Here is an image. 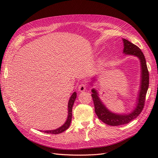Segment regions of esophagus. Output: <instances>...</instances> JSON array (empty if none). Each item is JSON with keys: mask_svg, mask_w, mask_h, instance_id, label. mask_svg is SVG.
Segmentation results:
<instances>
[{"mask_svg": "<svg viewBox=\"0 0 158 158\" xmlns=\"http://www.w3.org/2000/svg\"><path fill=\"white\" fill-rule=\"evenodd\" d=\"M85 89H86V85H85V84H81L79 86H78V91L79 92H84V91H85Z\"/></svg>", "mask_w": 158, "mask_h": 158, "instance_id": "1", "label": "esophagus"}]
</instances>
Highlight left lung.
<instances>
[{
	"instance_id": "left-lung-1",
	"label": "left lung",
	"mask_w": 158,
	"mask_h": 158,
	"mask_svg": "<svg viewBox=\"0 0 158 158\" xmlns=\"http://www.w3.org/2000/svg\"><path fill=\"white\" fill-rule=\"evenodd\" d=\"M123 53L126 55L137 56L140 62L141 80L139 93L138 95L136 106L132 111L128 114H117L111 112L106 107L100 99L97 89L92 88V97L93 98L95 112L98 118L104 123L110 126H118L125 125L136 118L144 108L147 91L149 86V73L146 65L145 56L139 47L129 41L123 39Z\"/></svg>"
}]
</instances>
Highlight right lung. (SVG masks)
I'll return each instance as SVG.
<instances>
[{
	"instance_id": "add662e5",
	"label": "right lung",
	"mask_w": 158,
	"mask_h": 158,
	"mask_svg": "<svg viewBox=\"0 0 158 158\" xmlns=\"http://www.w3.org/2000/svg\"><path fill=\"white\" fill-rule=\"evenodd\" d=\"M76 92H74L73 95H71L70 99L68 103V117L66 119V122L64 123L63 125H62L60 127L55 129V130H51V131H44V132L47 134H53V135H57V134H60L63 132L66 129H68L70 127V123L72 121V111H73V107L75 99L76 98Z\"/></svg>"
}]
</instances>
